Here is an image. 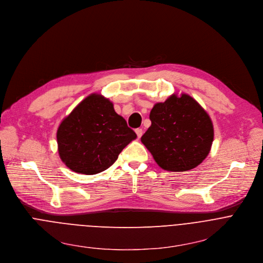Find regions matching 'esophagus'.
I'll return each instance as SVG.
<instances>
[{
	"label": "esophagus",
	"mask_w": 263,
	"mask_h": 263,
	"mask_svg": "<svg viewBox=\"0 0 263 263\" xmlns=\"http://www.w3.org/2000/svg\"><path fill=\"white\" fill-rule=\"evenodd\" d=\"M136 134H137L138 138H141V137H142V135H143V130H142V128H137V129H136Z\"/></svg>",
	"instance_id": "esophagus-1"
}]
</instances>
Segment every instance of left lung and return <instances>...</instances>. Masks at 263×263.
<instances>
[{"instance_id": "1", "label": "left lung", "mask_w": 263, "mask_h": 263, "mask_svg": "<svg viewBox=\"0 0 263 263\" xmlns=\"http://www.w3.org/2000/svg\"><path fill=\"white\" fill-rule=\"evenodd\" d=\"M152 125L141 142L164 170L181 172L207 158L214 139L209 114L188 94H172L151 110Z\"/></svg>"}]
</instances>
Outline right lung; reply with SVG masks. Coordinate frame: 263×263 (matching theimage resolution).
<instances>
[{
    "instance_id": "add662e5",
    "label": "right lung",
    "mask_w": 263,
    "mask_h": 263,
    "mask_svg": "<svg viewBox=\"0 0 263 263\" xmlns=\"http://www.w3.org/2000/svg\"><path fill=\"white\" fill-rule=\"evenodd\" d=\"M137 138L112 102L93 93L79 102L57 128V151L64 164L76 173L96 174L118 159Z\"/></svg>"
}]
</instances>
